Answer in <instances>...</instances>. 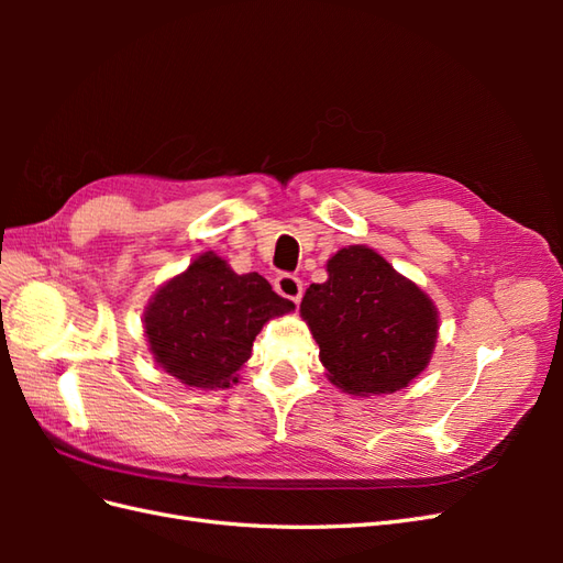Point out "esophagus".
I'll return each instance as SVG.
<instances>
[{"label":"esophagus","mask_w":563,"mask_h":563,"mask_svg":"<svg viewBox=\"0 0 563 563\" xmlns=\"http://www.w3.org/2000/svg\"><path fill=\"white\" fill-rule=\"evenodd\" d=\"M275 291L282 296V298H286V300H291V302H300V298H302V282L298 279V277H294V275H279L277 279H275Z\"/></svg>","instance_id":"obj_1"}]
</instances>
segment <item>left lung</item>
<instances>
[{
	"label": "left lung",
	"mask_w": 563,
	"mask_h": 563,
	"mask_svg": "<svg viewBox=\"0 0 563 563\" xmlns=\"http://www.w3.org/2000/svg\"><path fill=\"white\" fill-rule=\"evenodd\" d=\"M327 269L329 279L305 291L300 314L331 383L350 395L406 387L434 350L432 300L366 246L338 251Z\"/></svg>",
	"instance_id": "left-lung-1"
}]
</instances>
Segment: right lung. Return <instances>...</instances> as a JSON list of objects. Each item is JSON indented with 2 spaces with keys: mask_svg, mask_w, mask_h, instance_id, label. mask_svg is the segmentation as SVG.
Instances as JSON below:
<instances>
[{
  "mask_svg": "<svg viewBox=\"0 0 563 563\" xmlns=\"http://www.w3.org/2000/svg\"><path fill=\"white\" fill-rule=\"evenodd\" d=\"M291 308L258 272L236 275L218 255L203 253L152 298L145 333L157 364L180 383L230 387L263 323Z\"/></svg>",
  "mask_w": 563,
  "mask_h": 563,
  "instance_id": "1",
  "label": "right lung"
}]
</instances>
